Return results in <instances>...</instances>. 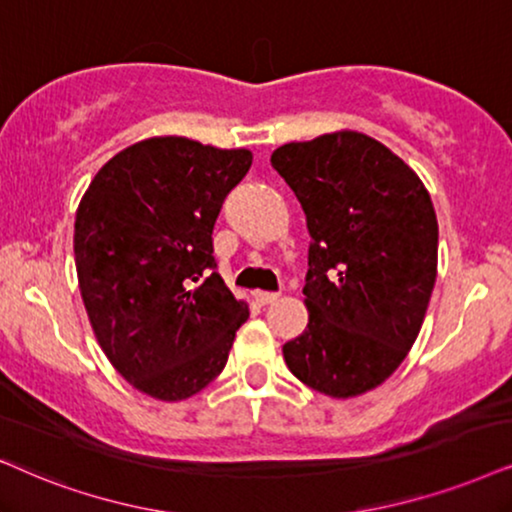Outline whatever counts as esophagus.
Returning <instances> with one entry per match:
<instances>
[{
  "label": "esophagus",
  "mask_w": 512,
  "mask_h": 512,
  "mask_svg": "<svg viewBox=\"0 0 512 512\" xmlns=\"http://www.w3.org/2000/svg\"><path fill=\"white\" fill-rule=\"evenodd\" d=\"M252 295H255V300L260 304H271L278 300V293H269V290H255Z\"/></svg>",
  "instance_id": "1"
}]
</instances>
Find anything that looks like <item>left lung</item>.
Returning a JSON list of instances; mask_svg holds the SVG:
<instances>
[{
  "instance_id": "obj_1",
  "label": "left lung",
  "mask_w": 512,
  "mask_h": 512,
  "mask_svg": "<svg viewBox=\"0 0 512 512\" xmlns=\"http://www.w3.org/2000/svg\"><path fill=\"white\" fill-rule=\"evenodd\" d=\"M271 167L300 200L309 243L307 331L290 373L335 399L385 383L404 361L437 278V215L423 181L361 132L278 146Z\"/></svg>"
}]
</instances>
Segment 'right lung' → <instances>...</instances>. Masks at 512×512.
I'll use <instances>...</instances> for the list:
<instances>
[{"label": "right lung", "instance_id": "1", "mask_svg": "<svg viewBox=\"0 0 512 512\" xmlns=\"http://www.w3.org/2000/svg\"><path fill=\"white\" fill-rule=\"evenodd\" d=\"M252 153L153 137L96 172L75 215V267L94 335L129 385L163 401L222 373L248 304L217 274L212 229Z\"/></svg>", "mask_w": 512, "mask_h": 512}]
</instances>
